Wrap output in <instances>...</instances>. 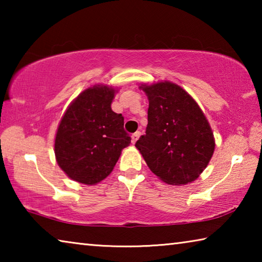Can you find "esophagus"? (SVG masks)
Segmentation results:
<instances>
[{
  "label": "esophagus",
  "instance_id": "1",
  "mask_svg": "<svg viewBox=\"0 0 262 262\" xmlns=\"http://www.w3.org/2000/svg\"><path fill=\"white\" fill-rule=\"evenodd\" d=\"M140 135H141L140 132H136V133H134V134L132 135V143H133V144H134L135 142L137 141V139H139Z\"/></svg>",
  "mask_w": 262,
  "mask_h": 262
}]
</instances>
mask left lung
Segmentation results:
<instances>
[{"instance_id": "1", "label": "left lung", "mask_w": 262, "mask_h": 262, "mask_svg": "<svg viewBox=\"0 0 262 262\" xmlns=\"http://www.w3.org/2000/svg\"><path fill=\"white\" fill-rule=\"evenodd\" d=\"M143 90L149 98L148 126L135 147L164 183H192L205 170L215 149L205 114L177 84L161 82Z\"/></svg>"}]
</instances>
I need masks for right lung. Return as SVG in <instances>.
I'll return each instance as SVG.
<instances>
[{
	"label": "right lung",
	"mask_w": 262,
	"mask_h": 262,
	"mask_svg": "<svg viewBox=\"0 0 262 262\" xmlns=\"http://www.w3.org/2000/svg\"><path fill=\"white\" fill-rule=\"evenodd\" d=\"M114 90L94 86L83 91L62 118L55 137V156L69 178L95 185L117 164L121 150L130 144L122 114L111 108Z\"/></svg>",
	"instance_id": "add662e5"
}]
</instances>
